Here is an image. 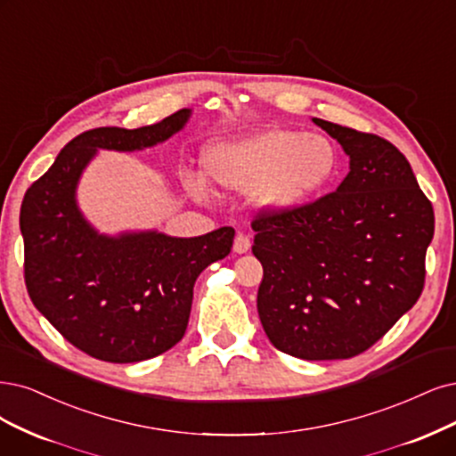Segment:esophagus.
Wrapping results in <instances>:
<instances>
[{"instance_id": "34e87169", "label": "esophagus", "mask_w": 456, "mask_h": 456, "mask_svg": "<svg viewBox=\"0 0 456 456\" xmlns=\"http://www.w3.org/2000/svg\"><path fill=\"white\" fill-rule=\"evenodd\" d=\"M249 248H251V240H249L248 234H244V232L237 234V239H234V244H232V249L237 251V254H246Z\"/></svg>"}]
</instances>
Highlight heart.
Returning a JSON list of instances; mask_svg holds the SVG:
<instances>
[{
	"instance_id": "heart-1",
	"label": "heart",
	"mask_w": 456,
	"mask_h": 456,
	"mask_svg": "<svg viewBox=\"0 0 456 456\" xmlns=\"http://www.w3.org/2000/svg\"><path fill=\"white\" fill-rule=\"evenodd\" d=\"M205 168L224 188L254 190L261 207L288 210L334 180L338 150L322 133L268 127L212 144L205 151ZM183 183L195 195H205L208 190L205 176L197 173H183Z\"/></svg>"
}]
</instances>
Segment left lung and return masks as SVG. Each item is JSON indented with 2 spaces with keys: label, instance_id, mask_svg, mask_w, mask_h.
<instances>
[{
  "label": "left lung",
  "instance_id": "1",
  "mask_svg": "<svg viewBox=\"0 0 456 456\" xmlns=\"http://www.w3.org/2000/svg\"><path fill=\"white\" fill-rule=\"evenodd\" d=\"M349 156L336 191L251 222L263 265L257 310L273 346L305 361L372 347L425 288L432 202L402 151L378 134L314 118Z\"/></svg>",
  "mask_w": 456,
  "mask_h": 456
}]
</instances>
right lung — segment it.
I'll list each match as a JSON object with an SVG mask.
<instances>
[{
  "instance_id": "obj_1",
  "label": "right lung",
  "mask_w": 456,
  "mask_h": 456,
  "mask_svg": "<svg viewBox=\"0 0 456 456\" xmlns=\"http://www.w3.org/2000/svg\"><path fill=\"white\" fill-rule=\"evenodd\" d=\"M190 114L182 109L139 129L84 131L24 195L29 298L67 342L99 361L139 362L176 346L190 322L195 280L232 248V227L193 239L158 231L107 237L77 207V183L99 148H150L178 133Z\"/></svg>"
}]
</instances>
